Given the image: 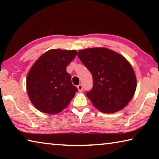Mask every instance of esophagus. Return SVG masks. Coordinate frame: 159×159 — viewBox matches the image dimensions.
I'll return each instance as SVG.
<instances>
[{"label": "esophagus", "instance_id": "34e87169", "mask_svg": "<svg viewBox=\"0 0 159 159\" xmlns=\"http://www.w3.org/2000/svg\"><path fill=\"white\" fill-rule=\"evenodd\" d=\"M77 88H78V90H79V92H81V91L83 90V86H82V85L81 84H79V85L77 86Z\"/></svg>", "mask_w": 159, "mask_h": 159}]
</instances>
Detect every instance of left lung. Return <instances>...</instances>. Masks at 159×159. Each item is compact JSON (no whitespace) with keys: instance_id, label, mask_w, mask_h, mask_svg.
<instances>
[{"instance_id":"8db88e82","label":"left lung","mask_w":159,"mask_h":159,"mask_svg":"<svg viewBox=\"0 0 159 159\" xmlns=\"http://www.w3.org/2000/svg\"><path fill=\"white\" fill-rule=\"evenodd\" d=\"M77 55L93 76V88L86 96L94 107L107 114L124 108L137 87L135 74L128 61L105 48H86Z\"/></svg>"}]
</instances>
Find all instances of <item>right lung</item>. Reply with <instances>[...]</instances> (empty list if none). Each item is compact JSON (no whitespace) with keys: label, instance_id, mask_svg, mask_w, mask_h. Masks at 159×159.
<instances>
[{"label":"right lung","instance_id":"right-lung-1","mask_svg":"<svg viewBox=\"0 0 159 159\" xmlns=\"http://www.w3.org/2000/svg\"><path fill=\"white\" fill-rule=\"evenodd\" d=\"M76 53V50H50L29 70L26 91L31 103L40 111L58 114L68 106L78 92L66 70Z\"/></svg>","mask_w":159,"mask_h":159}]
</instances>
